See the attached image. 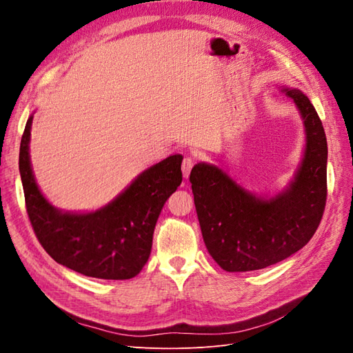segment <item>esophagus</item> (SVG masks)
Masks as SVG:
<instances>
[{"label": "esophagus", "instance_id": "obj_1", "mask_svg": "<svg viewBox=\"0 0 353 353\" xmlns=\"http://www.w3.org/2000/svg\"><path fill=\"white\" fill-rule=\"evenodd\" d=\"M194 162H196V159L193 156H187L183 160V175H184V178L190 176V172H191V169H193V166H194Z\"/></svg>", "mask_w": 353, "mask_h": 353}]
</instances>
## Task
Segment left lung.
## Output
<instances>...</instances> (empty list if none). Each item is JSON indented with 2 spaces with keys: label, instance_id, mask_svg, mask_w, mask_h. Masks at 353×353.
<instances>
[{
  "label": "left lung",
  "instance_id": "1",
  "mask_svg": "<svg viewBox=\"0 0 353 353\" xmlns=\"http://www.w3.org/2000/svg\"><path fill=\"white\" fill-rule=\"evenodd\" d=\"M305 126V152L293 179L275 196H258L215 165L190 174L201 236L222 270L245 272L281 262L312 239L327 200V138L312 103L297 88H281Z\"/></svg>",
  "mask_w": 353,
  "mask_h": 353
}]
</instances>
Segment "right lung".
<instances>
[{
	"mask_svg": "<svg viewBox=\"0 0 353 353\" xmlns=\"http://www.w3.org/2000/svg\"><path fill=\"white\" fill-rule=\"evenodd\" d=\"M34 114L20 143L19 170L26 210L37 237L57 263L101 280H130L152 252L157 218L183 181V156L163 159L138 175L121 194L92 212H65L41 193L32 172L29 143Z\"/></svg>",
	"mask_w": 353,
	"mask_h": 353,
	"instance_id": "1",
	"label": "right lung"
}]
</instances>
